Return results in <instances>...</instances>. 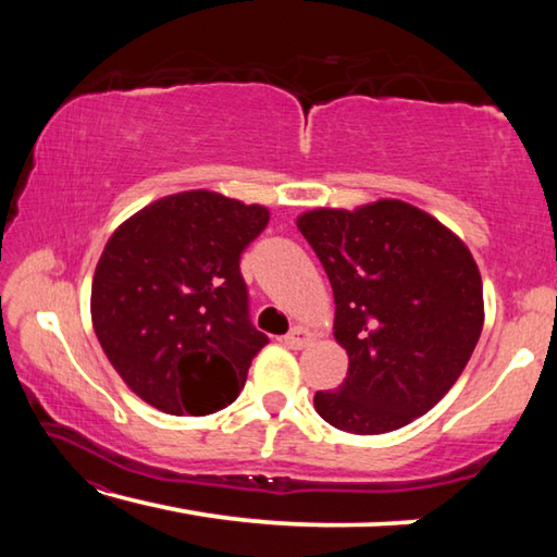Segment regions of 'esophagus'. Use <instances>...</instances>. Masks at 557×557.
Listing matches in <instances>:
<instances>
[{"mask_svg":"<svg viewBox=\"0 0 557 557\" xmlns=\"http://www.w3.org/2000/svg\"><path fill=\"white\" fill-rule=\"evenodd\" d=\"M314 342V334L309 332V329H305V326H295L292 329V332L285 336V344L289 346V348H305V346H309Z\"/></svg>","mask_w":557,"mask_h":557,"instance_id":"obj_1","label":"esophagus"}]
</instances>
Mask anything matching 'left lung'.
<instances>
[{"label": "left lung", "mask_w": 557, "mask_h": 557, "mask_svg": "<svg viewBox=\"0 0 557 557\" xmlns=\"http://www.w3.org/2000/svg\"><path fill=\"white\" fill-rule=\"evenodd\" d=\"M297 228L334 289V338L348 354L314 408L336 430L383 435L435 408L484 326L482 275L459 235L398 199L314 209Z\"/></svg>", "instance_id": "1"}]
</instances>
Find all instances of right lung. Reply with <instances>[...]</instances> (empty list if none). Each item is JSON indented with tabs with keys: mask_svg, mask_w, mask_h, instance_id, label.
Returning <instances> with one entry per match:
<instances>
[{
	"mask_svg": "<svg viewBox=\"0 0 557 557\" xmlns=\"http://www.w3.org/2000/svg\"><path fill=\"white\" fill-rule=\"evenodd\" d=\"M270 211L219 191L152 201L117 225L90 289L112 369L166 414H211L243 391L268 336L250 324L240 252Z\"/></svg>",
	"mask_w": 557,
	"mask_h": 557,
	"instance_id": "right-lung-1",
	"label": "right lung"
}]
</instances>
